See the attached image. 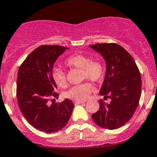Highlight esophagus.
I'll return each mask as SVG.
<instances>
[{"instance_id":"34e87169","label":"esophagus","mask_w":157,"mask_h":157,"mask_svg":"<svg viewBox=\"0 0 157 157\" xmlns=\"http://www.w3.org/2000/svg\"><path fill=\"white\" fill-rule=\"evenodd\" d=\"M75 105H80V104H84L83 101H74Z\"/></svg>"}]
</instances>
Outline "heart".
Wrapping results in <instances>:
<instances>
[{
    "instance_id": "b5f03b06",
    "label": "heart",
    "mask_w": 157,
    "mask_h": 157,
    "mask_svg": "<svg viewBox=\"0 0 157 157\" xmlns=\"http://www.w3.org/2000/svg\"><path fill=\"white\" fill-rule=\"evenodd\" d=\"M68 67L82 69L83 79H88L93 82L102 80L105 74V64L99 59H90L83 54H74L65 60ZM52 79L56 85L60 87L67 86V77L65 73L59 68H56L52 71ZM93 87L88 82L75 86L67 90L65 97L74 101H85L89 97Z\"/></svg>"
}]
</instances>
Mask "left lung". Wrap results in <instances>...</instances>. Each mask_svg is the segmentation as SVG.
<instances>
[{
  "label": "left lung",
  "instance_id": "1",
  "mask_svg": "<svg viewBox=\"0 0 157 157\" xmlns=\"http://www.w3.org/2000/svg\"><path fill=\"white\" fill-rule=\"evenodd\" d=\"M99 52L107 64L105 80L100 89L104 99L99 100V109L91 115L100 127L116 129L131 119L139 104L141 94V76L133 58L116 43L89 45Z\"/></svg>",
  "mask_w": 157,
  "mask_h": 157
}]
</instances>
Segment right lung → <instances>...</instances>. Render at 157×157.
Returning <instances> with one entry per match:
<instances>
[{"mask_svg": "<svg viewBox=\"0 0 157 157\" xmlns=\"http://www.w3.org/2000/svg\"><path fill=\"white\" fill-rule=\"evenodd\" d=\"M67 48L59 45H41L31 52L18 70L17 98L25 119L35 129L47 133L56 132L67 124L75 107L66 99L58 98L52 79L54 63Z\"/></svg>", "mask_w": 157, "mask_h": 157, "instance_id": "add662e5", "label": "right lung"}]
</instances>
